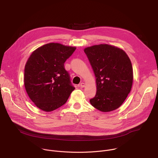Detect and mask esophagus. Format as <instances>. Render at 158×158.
<instances>
[{
  "label": "esophagus",
  "instance_id": "obj_1",
  "mask_svg": "<svg viewBox=\"0 0 158 158\" xmlns=\"http://www.w3.org/2000/svg\"><path fill=\"white\" fill-rule=\"evenodd\" d=\"M79 86L81 87H84V86H85V84H84V82H82V83H81L80 84H79Z\"/></svg>",
  "mask_w": 158,
  "mask_h": 158
}]
</instances>
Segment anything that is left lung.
<instances>
[{
	"label": "left lung",
	"mask_w": 158,
	"mask_h": 158,
	"mask_svg": "<svg viewBox=\"0 0 158 158\" xmlns=\"http://www.w3.org/2000/svg\"><path fill=\"white\" fill-rule=\"evenodd\" d=\"M94 71L97 85L91 105L102 112L119 107L130 93L133 71L131 62L122 49L108 44L84 49Z\"/></svg>",
	"instance_id": "obj_1"
}]
</instances>
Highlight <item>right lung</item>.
I'll return each mask as SVG.
<instances>
[{"label": "right lung", "mask_w": 158, "mask_h": 158, "mask_svg": "<svg viewBox=\"0 0 158 158\" xmlns=\"http://www.w3.org/2000/svg\"><path fill=\"white\" fill-rule=\"evenodd\" d=\"M76 49L49 43L29 57L24 69V85L29 97L39 109L50 112L60 107L74 90L64 63Z\"/></svg>", "instance_id": "1"}]
</instances>
